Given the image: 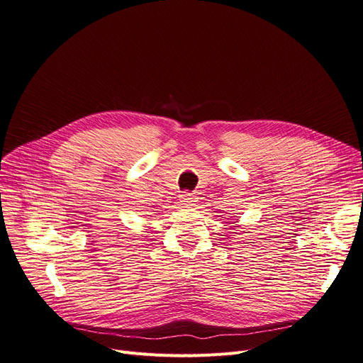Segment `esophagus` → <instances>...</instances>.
Masks as SVG:
<instances>
[{
    "label": "esophagus",
    "mask_w": 363,
    "mask_h": 363,
    "mask_svg": "<svg viewBox=\"0 0 363 363\" xmlns=\"http://www.w3.org/2000/svg\"><path fill=\"white\" fill-rule=\"evenodd\" d=\"M197 200L199 199H197V196L194 193H184L182 197H181V201L184 203V206H188V207L196 206Z\"/></svg>",
    "instance_id": "1"
}]
</instances>
